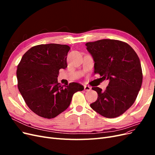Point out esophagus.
<instances>
[{
    "mask_svg": "<svg viewBox=\"0 0 155 155\" xmlns=\"http://www.w3.org/2000/svg\"><path fill=\"white\" fill-rule=\"evenodd\" d=\"M84 90H85V91H90L91 90V87H90L89 86H87V85H85L84 86Z\"/></svg>",
    "mask_w": 155,
    "mask_h": 155,
    "instance_id": "1",
    "label": "esophagus"
}]
</instances>
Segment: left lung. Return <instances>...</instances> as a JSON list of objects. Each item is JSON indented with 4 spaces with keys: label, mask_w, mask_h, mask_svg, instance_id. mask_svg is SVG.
<instances>
[{
    "label": "left lung",
    "mask_w": 155,
    "mask_h": 155,
    "mask_svg": "<svg viewBox=\"0 0 155 155\" xmlns=\"http://www.w3.org/2000/svg\"><path fill=\"white\" fill-rule=\"evenodd\" d=\"M85 45L94 61V73L110 81L105 91L92 88L98 97L91 107L105 118L118 117L133 105L142 86L138 56L130 45L118 40L101 39Z\"/></svg>",
    "instance_id": "obj_1"
}]
</instances>
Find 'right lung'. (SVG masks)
<instances>
[{
    "mask_svg": "<svg viewBox=\"0 0 155 155\" xmlns=\"http://www.w3.org/2000/svg\"><path fill=\"white\" fill-rule=\"evenodd\" d=\"M70 47L66 45L34 46L23 55L17 70L18 91L30 109L51 119L66 110L73 94L84 87L78 83L61 85L58 81L60 69L67 67Z\"/></svg>",
    "mask_w": 155,
    "mask_h": 155,
    "instance_id": "add662e5",
    "label": "right lung"
}]
</instances>
